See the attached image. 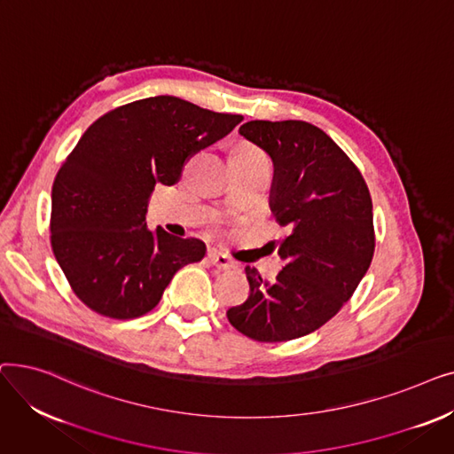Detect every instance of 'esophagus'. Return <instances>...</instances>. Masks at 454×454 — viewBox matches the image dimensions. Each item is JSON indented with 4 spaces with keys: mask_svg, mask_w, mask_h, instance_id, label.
<instances>
[{
    "mask_svg": "<svg viewBox=\"0 0 454 454\" xmlns=\"http://www.w3.org/2000/svg\"><path fill=\"white\" fill-rule=\"evenodd\" d=\"M207 257H209V263H211L213 267H217L219 270H228V269H233V267H235L233 261H231L226 254H223V252H219V250H209Z\"/></svg>",
    "mask_w": 454,
    "mask_h": 454,
    "instance_id": "obj_1",
    "label": "esophagus"
}]
</instances>
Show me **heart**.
Listing matches in <instances>:
<instances>
[{
  "label": "heart",
  "mask_w": 454,
  "mask_h": 454,
  "mask_svg": "<svg viewBox=\"0 0 454 454\" xmlns=\"http://www.w3.org/2000/svg\"><path fill=\"white\" fill-rule=\"evenodd\" d=\"M237 153H243V154H252V156H259V154H263V153H261L259 149H255V147H241L239 151H237Z\"/></svg>",
  "instance_id": "heart-1"
}]
</instances>
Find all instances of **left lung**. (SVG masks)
Masks as SVG:
<instances>
[{
    "label": "left lung",
    "instance_id": "8db88e82",
    "mask_svg": "<svg viewBox=\"0 0 454 454\" xmlns=\"http://www.w3.org/2000/svg\"><path fill=\"white\" fill-rule=\"evenodd\" d=\"M239 134L274 163L270 209L291 233L272 283L247 267L250 296L230 324L257 342H285L322 327L370 269L375 233L368 185L348 154L305 121H248Z\"/></svg>",
    "mask_w": 454,
    "mask_h": 454
}]
</instances>
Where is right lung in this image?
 I'll return each mask as SVG.
<instances>
[{"label":"right lung","mask_w":454,"mask_h":454,"mask_svg":"<svg viewBox=\"0 0 454 454\" xmlns=\"http://www.w3.org/2000/svg\"><path fill=\"white\" fill-rule=\"evenodd\" d=\"M243 115L158 95L110 110L88 127L57 173L51 247L77 298L115 320L147 315L185 265L206 254L145 224L158 184L180 180L184 163L223 139Z\"/></svg>","instance_id":"add662e5"}]
</instances>
